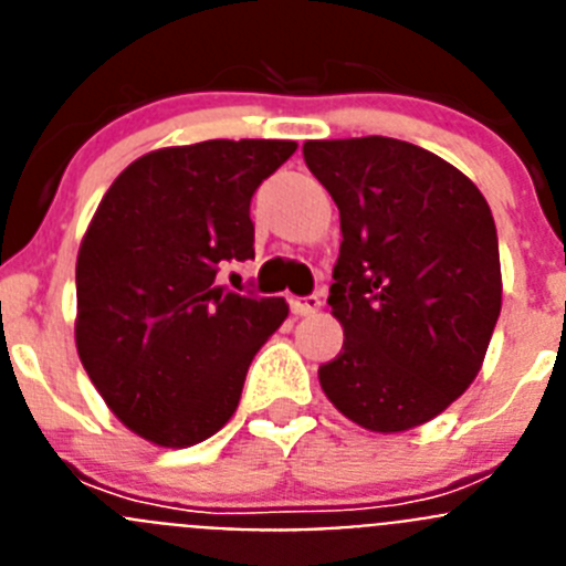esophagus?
Masks as SVG:
<instances>
[{
    "mask_svg": "<svg viewBox=\"0 0 566 566\" xmlns=\"http://www.w3.org/2000/svg\"><path fill=\"white\" fill-rule=\"evenodd\" d=\"M319 306H323V297H319V294H306V297L292 300V312L300 314V317H308V314L317 312Z\"/></svg>",
    "mask_w": 566,
    "mask_h": 566,
    "instance_id": "1",
    "label": "esophagus"
}]
</instances>
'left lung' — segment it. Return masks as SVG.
Returning <instances> with one entry per match:
<instances>
[{
	"instance_id": "obj_1",
	"label": "left lung",
	"mask_w": 566,
	"mask_h": 566,
	"mask_svg": "<svg viewBox=\"0 0 566 566\" xmlns=\"http://www.w3.org/2000/svg\"><path fill=\"white\" fill-rule=\"evenodd\" d=\"M303 158L343 229L328 306L345 343L319 385L368 431L417 428L468 391L502 312L488 201L457 167L397 138L306 142Z\"/></svg>"
}]
</instances>
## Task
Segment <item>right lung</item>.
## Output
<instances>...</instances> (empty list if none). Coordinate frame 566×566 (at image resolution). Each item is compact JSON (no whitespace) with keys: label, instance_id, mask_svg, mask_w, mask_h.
<instances>
[{"label":"right lung","instance_id":"right-lung-1","mask_svg":"<svg viewBox=\"0 0 566 566\" xmlns=\"http://www.w3.org/2000/svg\"><path fill=\"white\" fill-rule=\"evenodd\" d=\"M294 142L214 138L155 149L98 203L76 263L84 371L129 431L164 448L218 433L283 297L223 292L214 277L254 258L252 195Z\"/></svg>","mask_w":566,"mask_h":566}]
</instances>
